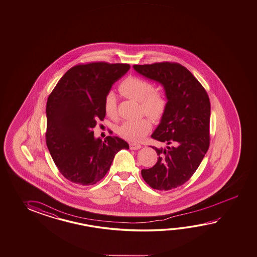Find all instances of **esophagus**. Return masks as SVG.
Returning a JSON list of instances; mask_svg holds the SVG:
<instances>
[{
    "mask_svg": "<svg viewBox=\"0 0 257 257\" xmlns=\"http://www.w3.org/2000/svg\"><path fill=\"white\" fill-rule=\"evenodd\" d=\"M130 148L132 151H137V150H140L141 149V144H138V143H131L130 144Z\"/></svg>",
    "mask_w": 257,
    "mask_h": 257,
    "instance_id": "esophagus-1",
    "label": "esophagus"
}]
</instances>
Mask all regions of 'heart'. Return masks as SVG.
Returning a JSON list of instances; mask_svg holds the SVG:
<instances>
[{"label": "heart", "mask_w": 257, "mask_h": 257, "mask_svg": "<svg viewBox=\"0 0 257 257\" xmlns=\"http://www.w3.org/2000/svg\"><path fill=\"white\" fill-rule=\"evenodd\" d=\"M118 91L123 96L139 101L141 113H145L154 120L161 119L166 112L168 97L161 87L152 86L149 80L138 76H130L121 82ZM104 109L107 116L115 119L117 116V103L113 93H108L104 101ZM150 118L125 121L118 128V134L127 141H140L151 131Z\"/></svg>", "instance_id": "obj_1"}]
</instances>
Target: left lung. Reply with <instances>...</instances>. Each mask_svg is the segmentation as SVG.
<instances>
[{
    "label": "left lung",
    "mask_w": 257,
    "mask_h": 257,
    "mask_svg": "<svg viewBox=\"0 0 257 257\" xmlns=\"http://www.w3.org/2000/svg\"><path fill=\"white\" fill-rule=\"evenodd\" d=\"M133 67L161 83L168 97L166 112L151 135L166 147H151L158 161L152 168L143 169L141 175L151 188L169 191L190 180L208 151L210 99L201 83L181 64L161 62Z\"/></svg>",
    "instance_id": "1"
}]
</instances>
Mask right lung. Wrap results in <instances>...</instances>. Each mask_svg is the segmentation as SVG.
<instances>
[{"instance_id": "right-lung-1", "label": "right lung", "mask_w": 257, "mask_h": 257, "mask_svg": "<svg viewBox=\"0 0 257 257\" xmlns=\"http://www.w3.org/2000/svg\"><path fill=\"white\" fill-rule=\"evenodd\" d=\"M128 64L91 62L71 67L46 103V145L61 174L71 182L93 185L110 169L114 157L128 144L118 137L94 138L93 128L106 116L104 101Z\"/></svg>"}]
</instances>
